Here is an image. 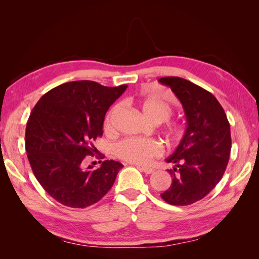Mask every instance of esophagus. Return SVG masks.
<instances>
[{
	"mask_svg": "<svg viewBox=\"0 0 259 259\" xmlns=\"http://www.w3.org/2000/svg\"><path fill=\"white\" fill-rule=\"evenodd\" d=\"M137 167L138 168H140V169H142L143 171H144V173H146V174H152L153 173V171H154V169L152 168V167H147V166H138L137 165Z\"/></svg>",
	"mask_w": 259,
	"mask_h": 259,
	"instance_id": "esophagus-1",
	"label": "esophagus"
}]
</instances>
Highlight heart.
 Segmentation results:
<instances>
[{
    "label": "heart",
    "instance_id": "obj_1",
    "mask_svg": "<svg viewBox=\"0 0 259 259\" xmlns=\"http://www.w3.org/2000/svg\"><path fill=\"white\" fill-rule=\"evenodd\" d=\"M117 106H114L108 112L105 119V130H112V116L117 110ZM140 110H142L145 117L154 123H163L169 120L173 114L171 107L159 98L148 97L140 103ZM185 127L183 125L174 124L169 127V134L175 139L182 138L185 135ZM115 154L120 159L131 163L137 164H148L155 156H160L164 149L163 146L154 139L148 138H126L121 140L114 147Z\"/></svg>",
    "mask_w": 259,
    "mask_h": 259
}]
</instances>
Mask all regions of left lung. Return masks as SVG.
Listing matches in <instances>:
<instances>
[{
  "instance_id": "1",
  "label": "left lung",
  "mask_w": 259,
  "mask_h": 259,
  "mask_svg": "<svg viewBox=\"0 0 259 259\" xmlns=\"http://www.w3.org/2000/svg\"><path fill=\"white\" fill-rule=\"evenodd\" d=\"M180 100L187 128L166 162L173 177L168 190L161 194L168 204L184 206L200 201L221 182L231 150L230 124L216 97L197 84L178 76L161 77Z\"/></svg>"
}]
</instances>
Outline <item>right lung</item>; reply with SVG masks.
<instances>
[{"label": "right lung", "mask_w": 259, "mask_h": 259, "mask_svg": "<svg viewBox=\"0 0 259 259\" xmlns=\"http://www.w3.org/2000/svg\"><path fill=\"white\" fill-rule=\"evenodd\" d=\"M127 89L94 81L56 86L41 97L26 127V151L35 178L52 198L73 208L95 204L111 189L120 162L106 160L94 170L84 168L86 155L96 151L106 112Z\"/></svg>", "instance_id": "right-lung-1"}]
</instances>
